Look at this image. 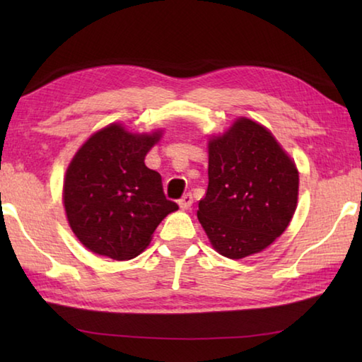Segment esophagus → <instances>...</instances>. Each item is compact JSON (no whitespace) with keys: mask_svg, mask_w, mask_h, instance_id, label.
<instances>
[{"mask_svg":"<svg viewBox=\"0 0 362 362\" xmlns=\"http://www.w3.org/2000/svg\"><path fill=\"white\" fill-rule=\"evenodd\" d=\"M192 204H193V196L189 194V193L183 194L182 199L179 201V207H180L182 211H188L189 207H192Z\"/></svg>","mask_w":362,"mask_h":362,"instance_id":"esophagus-1","label":"esophagus"}]
</instances>
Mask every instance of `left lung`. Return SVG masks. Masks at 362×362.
<instances>
[{
    "instance_id": "1",
    "label": "left lung",
    "mask_w": 362,
    "mask_h": 362,
    "mask_svg": "<svg viewBox=\"0 0 362 362\" xmlns=\"http://www.w3.org/2000/svg\"><path fill=\"white\" fill-rule=\"evenodd\" d=\"M209 185L198 220L226 259L254 255L289 226L298 201V169L272 131L240 116L207 142Z\"/></svg>"
}]
</instances>
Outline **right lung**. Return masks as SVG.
<instances>
[{
  "label": "right lung",
  "instance_id": "right-lung-1",
  "mask_svg": "<svg viewBox=\"0 0 362 362\" xmlns=\"http://www.w3.org/2000/svg\"><path fill=\"white\" fill-rule=\"evenodd\" d=\"M163 129L136 132L112 122L90 134L66 168L62 201L71 231L86 249L131 260L148 247L164 217L179 206L163 193L145 156Z\"/></svg>",
  "mask_w": 362,
  "mask_h": 362
}]
</instances>
